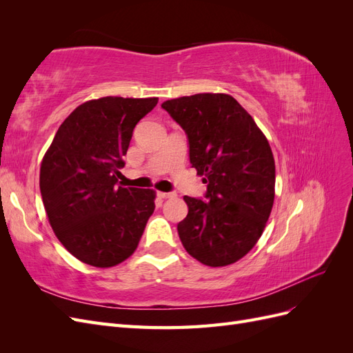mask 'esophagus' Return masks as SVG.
<instances>
[{"mask_svg": "<svg viewBox=\"0 0 353 353\" xmlns=\"http://www.w3.org/2000/svg\"><path fill=\"white\" fill-rule=\"evenodd\" d=\"M175 194L174 193H163V191H157V197L159 199H170V197H174Z\"/></svg>", "mask_w": 353, "mask_h": 353, "instance_id": "esophagus-1", "label": "esophagus"}]
</instances>
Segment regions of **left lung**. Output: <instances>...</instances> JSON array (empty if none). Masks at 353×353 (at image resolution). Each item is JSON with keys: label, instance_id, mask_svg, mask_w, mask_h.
I'll return each instance as SVG.
<instances>
[{"label": "left lung", "instance_id": "left-lung-1", "mask_svg": "<svg viewBox=\"0 0 353 353\" xmlns=\"http://www.w3.org/2000/svg\"><path fill=\"white\" fill-rule=\"evenodd\" d=\"M162 108L184 130L190 163L208 184L205 199L184 196L188 215L178 223L181 243L208 266L237 262L262 236L274 205L268 140L227 94H196Z\"/></svg>", "mask_w": 353, "mask_h": 353}]
</instances>
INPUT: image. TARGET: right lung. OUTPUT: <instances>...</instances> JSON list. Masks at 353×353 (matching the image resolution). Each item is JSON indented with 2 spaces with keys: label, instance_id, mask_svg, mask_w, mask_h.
Wrapping results in <instances>:
<instances>
[{
  "label": "right lung",
  "instance_id": "obj_1",
  "mask_svg": "<svg viewBox=\"0 0 353 353\" xmlns=\"http://www.w3.org/2000/svg\"><path fill=\"white\" fill-rule=\"evenodd\" d=\"M157 99L103 97L78 105L41 163L50 225L74 258L109 268L135 252L154 210V191L119 187L135 125Z\"/></svg>",
  "mask_w": 353,
  "mask_h": 353
}]
</instances>
